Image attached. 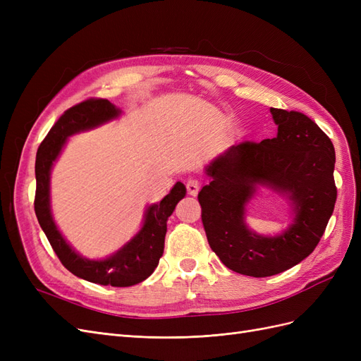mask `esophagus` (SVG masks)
I'll list each match as a JSON object with an SVG mask.
<instances>
[{
	"instance_id": "1",
	"label": "esophagus",
	"mask_w": 361,
	"mask_h": 361,
	"mask_svg": "<svg viewBox=\"0 0 361 361\" xmlns=\"http://www.w3.org/2000/svg\"><path fill=\"white\" fill-rule=\"evenodd\" d=\"M200 187H202V180L197 179V178H190V179L187 180V191H188V194H191V195L197 194L199 190H200Z\"/></svg>"
}]
</instances>
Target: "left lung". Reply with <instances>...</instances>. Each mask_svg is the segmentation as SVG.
Listing matches in <instances>:
<instances>
[{"instance_id": "8db88e82", "label": "left lung", "mask_w": 361, "mask_h": 361, "mask_svg": "<svg viewBox=\"0 0 361 361\" xmlns=\"http://www.w3.org/2000/svg\"><path fill=\"white\" fill-rule=\"evenodd\" d=\"M277 137L245 140L206 169L211 182L199 192L207 243L223 264L251 277H269L307 257L334 211L336 154L331 140L300 111L271 108ZM256 184L289 192L295 221L280 237H259L243 224Z\"/></svg>"}]
</instances>
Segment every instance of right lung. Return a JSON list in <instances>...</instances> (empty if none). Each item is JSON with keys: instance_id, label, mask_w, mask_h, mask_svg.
Masks as SVG:
<instances>
[{"instance_id": "obj_1", "label": "right lung", "mask_w": 361, "mask_h": 361, "mask_svg": "<svg viewBox=\"0 0 361 361\" xmlns=\"http://www.w3.org/2000/svg\"><path fill=\"white\" fill-rule=\"evenodd\" d=\"M118 113L110 101L90 97L71 106L60 116L37 149L35 212L42 231L45 232L64 268L76 277L97 285L126 288L146 280L158 267L159 257L164 253L167 220L178 202L185 197V185L178 182L158 204H152L146 212L143 227L133 238V241L105 260H87L76 255L57 231L49 209V171L64 141L75 133L117 117Z\"/></svg>"}]
</instances>
